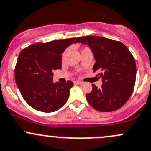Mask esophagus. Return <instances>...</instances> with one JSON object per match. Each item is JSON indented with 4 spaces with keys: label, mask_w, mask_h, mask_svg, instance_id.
Listing matches in <instances>:
<instances>
[{
    "label": "esophagus",
    "mask_w": 151,
    "mask_h": 151,
    "mask_svg": "<svg viewBox=\"0 0 151 151\" xmlns=\"http://www.w3.org/2000/svg\"><path fill=\"white\" fill-rule=\"evenodd\" d=\"M74 83H75V84H81L82 82L81 81H76L74 82Z\"/></svg>",
    "instance_id": "1"
}]
</instances>
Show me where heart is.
<instances>
[{
    "label": "heart",
    "mask_w": 151,
    "mask_h": 151,
    "mask_svg": "<svg viewBox=\"0 0 151 151\" xmlns=\"http://www.w3.org/2000/svg\"><path fill=\"white\" fill-rule=\"evenodd\" d=\"M84 49H86V48H84ZM67 52H68V49H66V50H65V52H63V58H64V57H65V55H66Z\"/></svg>",
    "instance_id": "heart-1"
}]
</instances>
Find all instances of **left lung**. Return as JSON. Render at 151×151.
<instances>
[{"label":"left lung","instance_id":"1","mask_svg":"<svg viewBox=\"0 0 151 151\" xmlns=\"http://www.w3.org/2000/svg\"><path fill=\"white\" fill-rule=\"evenodd\" d=\"M91 48L96 63L93 72L102 79L100 88L91 84L92 90L86 95L89 105L99 112L119 109L132 94L136 81L135 60L122 42L99 36L78 37L76 43Z\"/></svg>","mask_w":151,"mask_h":151}]
</instances>
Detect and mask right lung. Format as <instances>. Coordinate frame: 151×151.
I'll use <instances>...</instances> for the list:
<instances>
[{
	"mask_svg": "<svg viewBox=\"0 0 151 151\" xmlns=\"http://www.w3.org/2000/svg\"><path fill=\"white\" fill-rule=\"evenodd\" d=\"M73 42L76 38L36 43L19 54L15 81L22 97L32 108L51 113L66 103L73 83H53V70L61 69L62 54Z\"/></svg>",
	"mask_w": 151,
	"mask_h": 151,
	"instance_id": "obj_1",
	"label": "right lung"
}]
</instances>
